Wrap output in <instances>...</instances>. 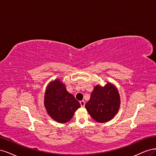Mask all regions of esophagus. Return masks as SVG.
Returning <instances> with one entry per match:
<instances>
[{
	"mask_svg": "<svg viewBox=\"0 0 156 156\" xmlns=\"http://www.w3.org/2000/svg\"><path fill=\"white\" fill-rule=\"evenodd\" d=\"M80 105H81V106H82V108H83V107L85 106V102L84 101V100H82V101L80 102Z\"/></svg>",
	"mask_w": 156,
	"mask_h": 156,
	"instance_id": "34e87169",
	"label": "esophagus"
}]
</instances>
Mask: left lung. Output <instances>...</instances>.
<instances>
[{
    "label": "left lung",
    "instance_id": "8db88e82",
    "mask_svg": "<svg viewBox=\"0 0 156 156\" xmlns=\"http://www.w3.org/2000/svg\"><path fill=\"white\" fill-rule=\"evenodd\" d=\"M120 104L118 89L112 83H107L104 87L97 85L94 87L85 107L95 121L101 123L109 121L115 116Z\"/></svg>",
    "mask_w": 156,
    "mask_h": 156
}]
</instances>
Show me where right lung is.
<instances>
[{
	"label": "right lung",
	"instance_id": "1",
	"mask_svg": "<svg viewBox=\"0 0 156 156\" xmlns=\"http://www.w3.org/2000/svg\"><path fill=\"white\" fill-rule=\"evenodd\" d=\"M44 104L47 113L59 123H65L72 119L80 104L69 93L59 79L50 83L44 93Z\"/></svg>",
	"mask_w": 156,
	"mask_h": 156
}]
</instances>
